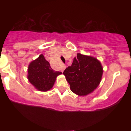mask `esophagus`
<instances>
[{
    "mask_svg": "<svg viewBox=\"0 0 131 131\" xmlns=\"http://www.w3.org/2000/svg\"><path fill=\"white\" fill-rule=\"evenodd\" d=\"M66 66H65V65H63V66H62V69H61L62 72H63V71H64V69H66Z\"/></svg>",
    "mask_w": 131,
    "mask_h": 131,
    "instance_id": "obj_1",
    "label": "esophagus"
}]
</instances>
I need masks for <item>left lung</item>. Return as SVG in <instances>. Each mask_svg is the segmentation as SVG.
<instances>
[{"label":"left lung","instance_id":"1","mask_svg":"<svg viewBox=\"0 0 131 131\" xmlns=\"http://www.w3.org/2000/svg\"><path fill=\"white\" fill-rule=\"evenodd\" d=\"M103 69L95 58L77 54L71 66L65 69L63 74L73 92L85 96L94 91L100 84Z\"/></svg>","mask_w":131,"mask_h":131}]
</instances>
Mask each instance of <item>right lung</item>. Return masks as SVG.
I'll return each mask as SVG.
<instances>
[{"label": "right lung", "instance_id": "right-lung-1", "mask_svg": "<svg viewBox=\"0 0 131 131\" xmlns=\"http://www.w3.org/2000/svg\"><path fill=\"white\" fill-rule=\"evenodd\" d=\"M62 74L56 71L45 60L42 54L31 62L28 68L29 81L40 91H47L52 88L58 75Z\"/></svg>", "mask_w": 131, "mask_h": 131}]
</instances>
